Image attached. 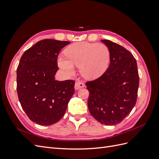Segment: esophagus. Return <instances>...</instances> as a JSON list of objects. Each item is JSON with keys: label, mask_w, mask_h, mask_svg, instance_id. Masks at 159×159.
<instances>
[{"label": "esophagus", "mask_w": 159, "mask_h": 159, "mask_svg": "<svg viewBox=\"0 0 159 159\" xmlns=\"http://www.w3.org/2000/svg\"><path fill=\"white\" fill-rule=\"evenodd\" d=\"M85 87V84L83 82V81H78L75 82V89H80V88H82Z\"/></svg>", "instance_id": "esophagus-1"}]
</instances>
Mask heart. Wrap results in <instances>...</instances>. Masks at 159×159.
<instances>
[{"instance_id":"obj_1","label":"heart","mask_w":159,"mask_h":159,"mask_svg":"<svg viewBox=\"0 0 159 159\" xmlns=\"http://www.w3.org/2000/svg\"><path fill=\"white\" fill-rule=\"evenodd\" d=\"M60 56L57 64L67 74L74 73L75 65L80 66V71L85 78L95 79L107 70L110 61V52L103 44L78 42L69 46Z\"/></svg>"}]
</instances>
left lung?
I'll return each mask as SVG.
<instances>
[{
  "mask_svg": "<svg viewBox=\"0 0 159 159\" xmlns=\"http://www.w3.org/2000/svg\"><path fill=\"white\" fill-rule=\"evenodd\" d=\"M110 52V64L99 78L87 81L88 106L95 119L105 125L121 122L135 105L139 76L137 61L124 47L102 40Z\"/></svg>",
  "mask_w": 159,
  "mask_h": 159,
  "instance_id": "8db88e82",
  "label": "left lung"
}]
</instances>
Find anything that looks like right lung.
Here are the masks:
<instances>
[{
    "instance_id": "obj_1",
    "label": "right lung",
    "mask_w": 159,
    "mask_h": 159,
    "mask_svg": "<svg viewBox=\"0 0 159 159\" xmlns=\"http://www.w3.org/2000/svg\"><path fill=\"white\" fill-rule=\"evenodd\" d=\"M70 42L45 39L22 56L16 70L19 102L32 121L48 126L64 116L75 92V81L55 80L57 56Z\"/></svg>"
}]
</instances>
